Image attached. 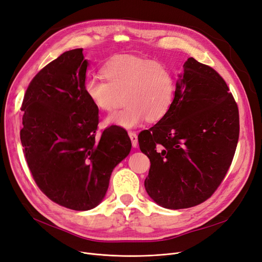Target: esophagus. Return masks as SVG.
Returning a JSON list of instances; mask_svg holds the SVG:
<instances>
[{
	"label": "esophagus",
	"instance_id": "34e87169",
	"mask_svg": "<svg viewBox=\"0 0 262 262\" xmlns=\"http://www.w3.org/2000/svg\"><path fill=\"white\" fill-rule=\"evenodd\" d=\"M128 134H129V137L131 139L133 147H138V144H139V142H138V134L135 133V132H132V131H129Z\"/></svg>",
	"mask_w": 262,
	"mask_h": 262
}]
</instances>
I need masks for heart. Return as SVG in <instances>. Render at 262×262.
Masks as SVG:
<instances>
[{
	"label": "heart",
	"mask_w": 262,
	"mask_h": 262,
	"mask_svg": "<svg viewBox=\"0 0 262 262\" xmlns=\"http://www.w3.org/2000/svg\"><path fill=\"white\" fill-rule=\"evenodd\" d=\"M103 76L83 82L87 99L102 112L125 106L104 120V125L131 129L145 119L155 122L170 112L176 91V78L164 63L135 56L111 59L102 69Z\"/></svg>",
	"instance_id": "obj_1"
}]
</instances>
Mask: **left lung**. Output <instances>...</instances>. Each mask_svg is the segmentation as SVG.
Wrapping results in <instances>:
<instances>
[{"mask_svg":"<svg viewBox=\"0 0 262 262\" xmlns=\"http://www.w3.org/2000/svg\"><path fill=\"white\" fill-rule=\"evenodd\" d=\"M183 69L170 112L139 134L140 149L150 160L145 189L170 210L195 206L215 192L239 133L237 105L223 77L193 58Z\"/></svg>","mask_w":262,"mask_h":262,"instance_id":"left-lung-1","label":"left lung"}]
</instances>
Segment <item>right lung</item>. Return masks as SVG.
Masks as SVG:
<instances>
[{"label": "right lung", "mask_w": 262, "mask_h": 262, "mask_svg": "<svg viewBox=\"0 0 262 262\" xmlns=\"http://www.w3.org/2000/svg\"><path fill=\"white\" fill-rule=\"evenodd\" d=\"M88 64L82 48L63 52L30 82L21 107L20 140L36 185L74 211L102 202L114 167L132 146L117 125L97 137L99 110L83 92Z\"/></svg>", "instance_id": "1"}]
</instances>
